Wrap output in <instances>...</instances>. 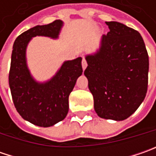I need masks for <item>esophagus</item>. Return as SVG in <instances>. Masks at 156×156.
I'll return each mask as SVG.
<instances>
[{"mask_svg":"<svg viewBox=\"0 0 156 156\" xmlns=\"http://www.w3.org/2000/svg\"><path fill=\"white\" fill-rule=\"evenodd\" d=\"M81 66H82V69H83V70L84 69H86V68H87V62H86V60L83 58L82 59V62H81Z\"/></svg>","mask_w":156,"mask_h":156,"instance_id":"esophagus-1","label":"esophagus"}]
</instances>
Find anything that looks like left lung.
Instances as JSON below:
<instances>
[{"label": "left lung", "instance_id": "obj_1", "mask_svg": "<svg viewBox=\"0 0 156 156\" xmlns=\"http://www.w3.org/2000/svg\"><path fill=\"white\" fill-rule=\"evenodd\" d=\"M109 32L99 48L85 59L84 75L98 116L123 121L145 99L148 81V55L138 31L117 21H106Z\"/></svg>", "mask_w": 156, "mask_h": 156}]
</instances>
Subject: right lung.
Listing matches in <instances>:
<instances>
[{"instance_id":"add662e5","label":"right lung","mask_w":156,"mask_h":156,"mask_svg":"<svg viewBox=\"0 0 156 156\" xmlns=\"http://www.w3.org/2000/svg\"><path fill=\"white\" fill-rule=\"evenodd\" d=\"M63 21L37 25L20 34L14 42L9 71V87L17 112L25 121L48 128L62 121L69 112V96L82 75L81 57L65 61L48 81H36L27 63V48L35 36L58 39Z\"/></svg>"}]
</instances>
